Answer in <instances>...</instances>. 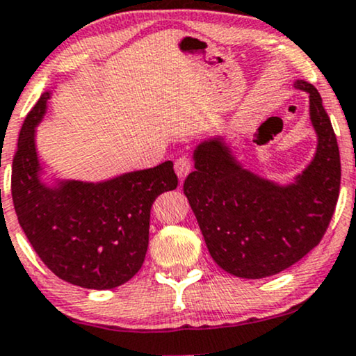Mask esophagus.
<instances>
[{
    "label": "esophagus",
    "mask_w": 356,
    "mask_h": 356,
    "mask_svg": "<svg viewBox=\"0 0 356 356\" xmlns=\"http://www.w3.org/2000/svg\"><path fill=\"white\" fill-rule=\"evenodd\" d=\"M174 169L175 174L179 175V179H186L188 172L192 170V159L188 156H181L179 159H175Z\"/></svg>",
    "instance_id": "34e87169"
}]
</instances>
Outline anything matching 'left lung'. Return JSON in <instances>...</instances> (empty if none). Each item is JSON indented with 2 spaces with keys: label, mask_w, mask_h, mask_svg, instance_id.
I'll list each match as a JSON object with an SVG mask.
<instances>
[{
  "label": "left lung",
  "mask_w": 356,
  "mask_h": 356,
  "mask_svg": "<svg viewBox=\"0 0 356 356\" xmlns=\"http://www.w3.org/2000/svg\"><path fill=\"white\" fill-rule=\"evenodd\" d=\"M310 100L318 136L312 163L291 186H277L243 169L222 139L193 151L195 170L187 175V195L220 268L238 277L261 279L284 271L325 235L340 192V152L321 93L298 80Z\"/></svg>",
  "instance_id": "obj_1"
}]
</instances>
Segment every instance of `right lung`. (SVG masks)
<instances>
[{
  "label": "right lung",
  "instance_id": "right-lung-1",
  "mask_svg": "<svg viewBox=\"0 0 356 356\" xmlns=\"http://www.w3.org/2000/svg\"><path fill=\"white\" fill-rule=\"evenodd\" d=\"M51 93H42L22 123L13 159L11 195L22 232L42 263L70 284L113 289L145 263L151 207L177 187L170 161L105 182L67 181L47 187L39 179L35 126Z\"/></svg>",
  "mask_w": 356,
  "mask_h": 356
}]
</instances>
